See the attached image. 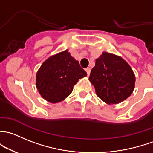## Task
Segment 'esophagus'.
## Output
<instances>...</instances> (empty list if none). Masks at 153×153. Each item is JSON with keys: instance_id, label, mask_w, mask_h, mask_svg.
Here are the masks:
<instances>
[{"instance_id": "34e87169", "label": "esophagus", "mask_w": 153, "mask_h": 153, "mask_svg": "<svg viewBox=\"0 0 153 153\" xmlns=\"http://www.w3.org/2000/svg\"><path fill=\"white\" fill-rule=\"evenodd\" d=\"M85 70H86V73H87V75H89L90 72H91V69L89 68V67H87V68L85 69Z\"/></svg>"}]
</instances>
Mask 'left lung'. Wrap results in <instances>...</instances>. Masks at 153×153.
<instances>
[{"label": "left lung", "instance_id": "obj_1", "mask_svg": "<svg viewBox=\"0 0 153 153\" xmlns=\"http://www.w3.org/2000/svg\"><path fill=\"white\" fill-rule=\"evenodd\" d=\"M89 81L97 97L108 105L117 104L129 97L135 88L134 72L120 56L103 52L96 59Z\"/></svg>", "mask_w": 153, "mask_h": 153}]
</instances>
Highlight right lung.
I'll return each mask as SVG.
<instances>
[{
	"instance_id": "obj_1",
	"label": "right lung",
	"mask_w": 153,
	"mask_h": 153,
	"mask_svg": "<svg viewBox=\"0 0 153 153\" xmlns=\"http://www.w3.org/2000/svg\"><path fill=\"white\" fill-rule=\"evenodd\" d=\"M86 75L78 61L66 50L50 56L42 64L36 72V86L43 99L57 103L68 97L74 85Z\"/></svg>"
}]
</instances>
